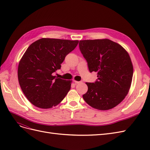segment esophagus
Here are the masks:
<instances>
[{
    "label": "esophagus",
    "instance_id": "esophagus-1",
    "mask_svg": "<svg viewBox=\"0 0 150 150\" xmlns=\"http://www.w3.org/2000/svg\"><path fill=\"white\" fill-rule=\"evenodd\" d=\"M74 83L75 84H79V83H82V82H81V81H74Z\"/></svg>",
    "mask_w": 150,
    "mask_h": 150
}]
</instances>
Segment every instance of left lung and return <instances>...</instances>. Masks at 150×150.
I'll return each instance as SVG.
<instances>
[{"label":"left lung","instance_id":"left-lung-1","mask_svg":"<svg viewBox=\"0 0 150 150\" xmlns=\"http://www.w3.org/2000/svg\"><path fill=\"white\" fill-rule=\"evenodd\" d=\"M79 46L90 72H98L94 83H86L88 89L84 100L99 110L115 108L128 93L132 81L133 67L128 53L108 39L80 40Z\"/></svg>","mask_w":150,"mask_h":150}]
</instances>
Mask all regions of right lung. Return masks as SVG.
I'll use <instances>...</instances> for the list:
<instances>
[{"label": "right lung", "mask_w": 150, "mask_h": 150, "mask_svg": "<svg viewBox=\"0 0 150 150\" xmlns=\"http://www.w3.org/2000/svg\"><path fill=\"white\" fill-rule=\"evenodd\" d=\"M78 42V40L42 38L26 50L19 62L17 75L22 92L33 105L51 108L65 98L72 81L57 78L53 73L61 69L65 57Z\"/></svg>", "instance_id": "obj_1"}]
</instances>
